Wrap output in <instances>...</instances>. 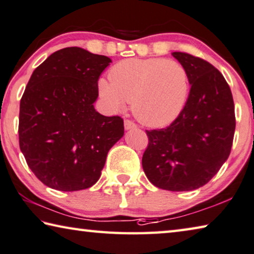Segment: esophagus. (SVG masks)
Returning <instances> with one entry per match:
<instances>
[{
    "label": "esophagus",
    "mask_w": 254,
    "mask_h": 254,
    "mask_svg": "<svg viewBox=\"0 0 254 254\" xmlns=\"http://www.w3.org/2000/svg\"><path fill=\"white\" fill-rule=\"evenodd\" d=\"M124 127H126V130H131V128L136 127V124L130 120H126L124 121Z\"/></svg>",
    "instance_id": "esophagus-1"
}]
</instances>
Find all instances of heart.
I'll return each mask as SVG.
<instances>
[{
  "mask_svg": "<svg viewBox=\"0 0 254 254\" xmlns=\"http://www.w3.org/2000/svg\"><path fill=\"white\" fill-rule=\"evenodd\" d=\"M189 76L174 60L127 59L110 71V81H99V92L113 110L132 105V112L144 126L165 127L182 111L188 97Z\"/></svg>",
  "mask_w": 254,
  "mask_h": 254,
  "instance_id": "heart-1",
  "label": "heart"
}]
</instances>
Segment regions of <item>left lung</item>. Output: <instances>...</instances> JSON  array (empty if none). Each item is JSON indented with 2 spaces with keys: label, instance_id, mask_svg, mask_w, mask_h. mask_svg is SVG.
<instances>
[{
  "label": "left lung",
  "instance_id": "1",
  "mask_svg": "<svg viewBox=\"0 0 254 254\" xmlns=\"http://www.w3.org/2000/svg\"><path fill=\"white\" fill-rule=\"evenodd\" d=\"M173 56L188 72L190 94L171 126L146 131L149 141L142 167L157 188L191 191L214 178L231 154L234 100L226 80L212 64L183 52Z\"/></svg>",
  "mask_w": 254,
  "mask_h": 254
}]
</instances>
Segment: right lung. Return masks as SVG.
Masks as SVG:
<instances>
[{"instance_id":"obj_1","label":"right lung","mask_w":254,"mask_h":254,"mask_svg":"<svg viewBox=\"0 0 254 254\" xmlns=\"http://www.w3.org/2000/svg\"><path fill=\"white\" fill-rule=\"evenodd\" d=\"M107 56L80 47L55 52L35 69L20 100L19 146L40 182L79 191L100 178L107 152L124 134L123 119L96 112Z\"/></svg>"}]
</instances>
